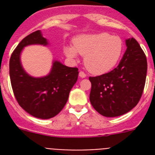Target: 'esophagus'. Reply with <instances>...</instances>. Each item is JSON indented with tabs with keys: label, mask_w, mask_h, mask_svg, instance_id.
Wrapping results in <instances>:
<instances>
[{
	"label": "esophagus",
	"mask_w": 155,
	"mask_h": 155,
	"mask_svg": "<svg viewBox=\"0 0 155 155\" xmlns=\"http://www.w3.org/2000/svg\"><path fill=\"white\" fill-rule=\"evenodd\" d=\"M79 75H80V77L81 78H85L86 76H87V75L85 74L84 71H80V73H79Z\"/></svg>",
	"instance_id": "obj_1"
}]
</instances>
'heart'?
<instances>
[{"mask_svg": "<svg viewBox=\"0 0 155 155\" xmlns=\"http://www.w3.org/2000/svg\"><path fill=\"white\" fill-rule=\"evenodd\" d=\"M122 50L123 42L118 36L98 33L75 38L74 47H66L64 52L71 59L77 58V53L84 55V63L87 71L94 75H102L114 68Z\"/></svg>", "mask_w": 155, "mask_h": 155, "instance_id": "obj_1", "label": "heart"}]
</instances>
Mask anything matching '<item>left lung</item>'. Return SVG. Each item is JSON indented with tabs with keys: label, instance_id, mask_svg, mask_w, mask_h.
I'll return each mask as SVG.
<instances>
[{
	"label": "left lung",
	"instance_id": "8db88e82",
	"mask_svg": "<svg viewBox=\"0 0 155 155\" xmlns=\"http://www.w3.org/2000/svg\"><path fill=\"white\" fill-rule=\"evenodd\" d=\"M127 49L116 68L89 77L90 102L101 115L114 117L130 112L139 102L147 71L146 54L134 38L125 41Z\"/></svg>",
	"mask_w": 155,
	"mask_h": 155
}]
</instances>
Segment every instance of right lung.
<instances>
[{"label": "right lung", "instance_id": "1", "mask_svg": "<svg viewBox=\"0 0 155 155\" xmlns=\"http://www.w3.org/2000/svg\"><path fill=\"white\" fill-rule=\"evenodd\" d=\"M33 44H48L40 30L24 38L12 53L9 60L11 85L17 101L25 112L37 118L49 119L65 106L79 71L77 68H69L54 61L49 75L40 78L30 76L21 64L20 54L24 47Z\"/></svg>", "mask_w": 155, "mask_h": 155}]
</instances>
